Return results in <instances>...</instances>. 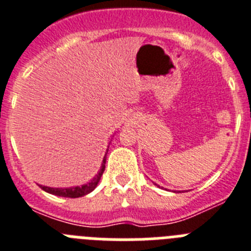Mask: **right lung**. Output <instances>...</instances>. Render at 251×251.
<instances>
[{"mask_svg":"<svg viewBox=\"0 0 251 251\" xmlns=\"http://www.w3.org/2000/svg\"><path fill=\"white\" fill-rule=\"evenodd\" d=\"M104 164H106V156L103 158V162H102V167L100 169V172L96 174V177L93 178L92 180L87 184L82 187H72V188H50V187H45V186H40L41 189L48 193H51V195L55 196H60V197H68V198H77V197H82V196L88 195L89 192H92L93 189L97 187L99 184L100 179H101L102 174L104 172Z\"/></svg>","mask_w":251,"mask_h":251,"instance_id":"add662e5","label":"right lung"}]
</instances>
